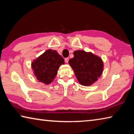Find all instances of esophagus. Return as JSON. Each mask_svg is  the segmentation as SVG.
Masks as SVG:
<instances>
[{
  "mask_svg": "<svg viewBox=\"0 0 134 134\" xmlns=\"http://www.w3.org/2000/svg\"><path fill=\"white\" fill-rule=\"evenodd\" d=\"M64 60H65V63H68V62H69V58H65Z\"/></svg>",
  "mask_w": 134,
  "mask_h": 134,
  "instance_id": "34e87169",
  "label": "esophagus"
}]
</instances>
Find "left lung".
<instances>
[{
    "mask_svg": "<svg viewBox=\"0 0 134 134\" xmlns=\"http://www.w3.org/2000/svg\"><path fill=\"white\" fill-rule=\"evenodd\" d=\"M69 63L79 83L89 86L98 80L103 71V62L100 57L91 52L77 50Z\"/></svg>",
    "mask_w": 134,
    "mask_h": 134,
    "instance_id": "left-lung-1",
    "label": "left lung"
}]
</instances>
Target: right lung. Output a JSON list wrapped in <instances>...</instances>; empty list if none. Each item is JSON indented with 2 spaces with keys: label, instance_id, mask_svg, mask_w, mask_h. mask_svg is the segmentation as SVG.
<instances>
[{
  "label": "right lung",
  "instance_id": "1",
  "mask_svg": "<svg viewBox=\"0 0 134 134\" xmlns=\"http://www.w3.org/2000/svg\"><path fill=\"white\" fill-rule=\"evenodd\" d=\"M64 60L55 50L47 49L31 63L33 73L37 80L45 85H49L55 79L61 65Z\"/></svg>",
  "mask_w": 134,
  "mask_h": 134
}]
</instances>
